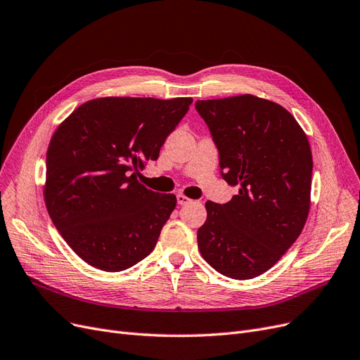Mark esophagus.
Masks as SVG:
<instances>
[{
  "label": "esophagus",
  "instance_id": "34e87169",
  "mask_svg": "<svg viewBox=\"0 0 360 360\" xmlns=\"http://www.w3.org/2000/svg\"><path fill=\"white\" fill-rule=\"evenodd\" d=\"M177 202H179V205H184V204H189L191 199L186 196V195H183V193H179L177 195Z\"/></svg>",
  "mask_w": 360,
  "mask_h": 360
}]
</instances>
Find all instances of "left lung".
Returning <instances> with one entry per match:
<instances>
[{
	"instance_id": "left-lung-1",
	"label": "left lung",
	"mask_w": 360,
	"mask_h": 360,
	"mask_svg": "<svg viewBox=\"0 0 360 360\" xmlns=\"http://www.w3.org/2000/svg\"><path fill=\"white\" fill-rule=\"evenodd\" d=\"M195 106L217 145L223 179L239 186L227 204H205L198 248L221 275L252 279L281 260L306 224L309 140L288 110L252 94L198 100Z\"/></svg>"
}]
</instances>
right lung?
Returning <instances> with one entry per match:
<instances>
[{
	"mask_svg": "<svg viewBox=\"0 0 360 360\" xmlns=\"http://www.w3.org/2000/svg\"><path fill=\"white\" fill-rule=\"evenodd\" d=\"M192 97H98L57 127L47 149L44 200L68 245L90 266L121 271L148 257L177 198L145 188Z\"/></svg>",
	"mask_w": 360,
	"mask_h": 360,
	"instance_id": "add662e5",
	"label": "right lung"
}]
</instances>
